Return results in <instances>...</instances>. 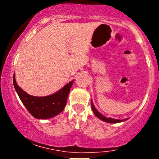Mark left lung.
<instances>
[{
    "label": "left lung",
    "mask_w": 159,
    "mask_h": 159,
    "mask_svg": "<svg viewBox=\"0 0 159 159\" xmlns=\"http://www.w3.org/2000/svg\"><path fill=\"white\" fill-rule=\"evenodd\" d=\"M91 106H92V109H93V111L94 114L96 115L97 117L99 118L100 120H103V121H105V122H107V123H120V122H123V121H124V120H125H125H116V119H112V118H107V117H105V116H102V115L97 110H96V107H94V105H93V103L92 101H91Z\"/></svg>",
    "instance_id": "obj_1"
}]
</instances>
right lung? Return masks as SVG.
Returning <instances> with one entry per match:
<instances>
[{
    "mask_svg": "<svg viewBox=\"0 0 159 159\" xmlns=\"http://www.w3.org/2000/svg\"><path fill=\"white\" fill-rule=\"evenodd\" d=\"M73 81L69 82L56 93L44 97H37L27 94L16 84L13 75V84L21 102L30 114L37 119H48L59 114L64 109L67 98Z\"/></svg>",
    "mask_w": 159,
    "mask_h": 159,
    "instance_id": "right-lung-1",
    "label": "right lung"
}]
</instances>
